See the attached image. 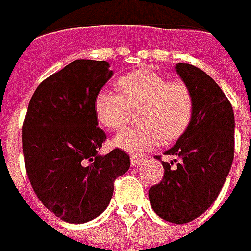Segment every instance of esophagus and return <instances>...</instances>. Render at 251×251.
<instances>
[{"label":"esophagus","instance_id":"1","mask_svg":"<svg viewBox=\"0 0 251 251\" xmlns=\"http://www.w3.org/2000/svg\"><path fill=\"white\" fill-rule=\"evenodd\" d=\"M143 159H142V157H139V156H131V165H133V167H139V165H142L143 164Z\"/></svg>","mask_w":251,"mask_h":251}]
</instances>
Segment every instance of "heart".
<instances>
[{
	"mask_svg": "<svg viewBox=\"0 0 251 251\" xmlns=\"http://www.w3.org/2000/svg\"><path fill=\"white\" fill-rule=\"evenodd\" d=\"M117 92L99 91L94 100L98 121L106 130L118 133L125 129L131 110L138 112L139 127L114 138L113 145L133 155H143L176 141L186 133L194 116V96L190 87L169 80L159 73L141 69L117 80Z\"/></svg>",
	"mask_w": 251,
	"mask_h": 251,
	"instance_id": "obj_1",
	"label": "heart"
}]
</instances>
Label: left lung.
Returning <instances> with one entry per match:
<instances>
[{
	"instance_id": "8db88e82",
	"label": "left lung",
	"mask_w": 251,
	"mask_h": 251,
	"mask_svg": "<svg viewBox=\"0 0 251 251\" xmlns=\"http://www.w3.org/2000/svg\"><path fill=\"white\" fill-rule=\"evenodd\" d=\"M176 72L194 96V116L189 129L165 155L164 177L150 187L149 198L161 219L185 224L204 212L218 198L234 156V114L226 94L210 75L190 64ZM156 159H160L157 156Z\"/></svg>"
}]
</instances>
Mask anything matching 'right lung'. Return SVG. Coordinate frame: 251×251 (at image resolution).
Instances as JSON below:
<instances>
[{"label": "right lung", "instance_id": "1", "mask_svg": "<svg viewBox=\"0 0 251 251\" xmlns=\"http://www.w3.org/2000/svg\"><path fill=\"white\" fill-rule=\"evenodd\" d=\"M112 75L105 61H73L43 80L29 100L22 127L25 171L37 198L64 222L99 216L114 179L130 168L122 150L98 153L106 135L98 127L94 100Z\"/></svg>", "mask_w": 251, "mask_h": 251}]
</instances>
